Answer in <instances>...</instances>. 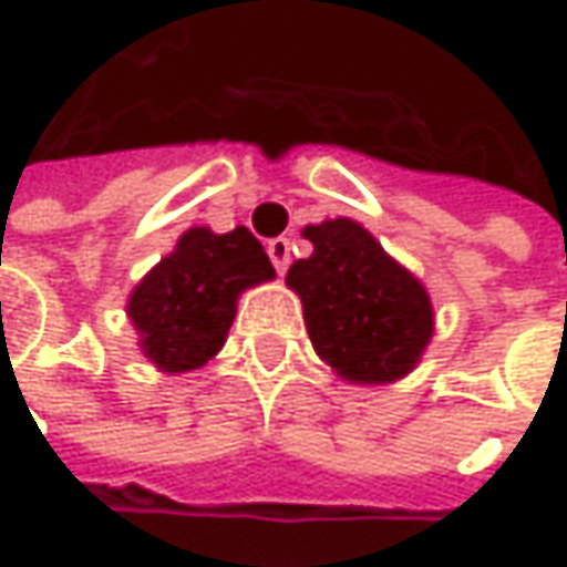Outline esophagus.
Returning <instances> with one entry per match:
<instances>
[{
    "label": "esophagus",
    "mask_w": 567,
    "mask_h": 567,
    "mask_svg": "<svg viewBox=\"0 0 567 567\" xmlns=\"http://www.w3.org/2000/svg\"><path fill=\"white\" fill-rule=\"evenodd\" d=\"M268 255L270 261H274V268H277V274H284V270L290 268V239H270Z\"/></svg>",
    "instance_id": "34e87169"
}]
</instances>
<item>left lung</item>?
<instances>
[{"label": "left lung", "mask_w": 567, "mask_h": 567, "mask_svg": "<svg viewBox=\"0 0 567 567\" xmlns=\"http://www.w3.org/2000/svg\"><path fill=\"white\" fill-rule=\"evenodd\" d=\"M312 255L287 270L316 354L341 380L382 385L409 377L434 338L427 287L370 229L338 216L302 229Z\"/></svg>", "instance_id": "8db88e82"}]
</instances>
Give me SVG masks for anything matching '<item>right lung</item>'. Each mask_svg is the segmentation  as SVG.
I'll use <instances>...</instances> for the list:
<instances>
[{"mask_svg": "<svg viewBox=\"0 0 567 567\" xmlns=\"http://www.w3.org/2000/svg\"><path fill=\"white\" fill-rule=\"evenodd\" d=\"M261 241L245 226L213 233L190 226L175 248L130 290L136 348L162 373H190L219 354L245 290L274 280Z\"/></svg>", "mask_w": 567, "mask_h": 567, "instance_id": "1", "label": "right lung"}]
</instances>
